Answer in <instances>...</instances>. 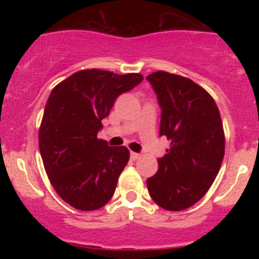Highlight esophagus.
Returning a JSON list of instances; mask_svg holds the SVG:
<instances>
[{"instance_id": "34e87169", "label": "esophagus", "mask_w": 259, "mask_h": 259, "mask_svg": "<svg viewBox=\"0 0 259 259\" xmlns=\"http://www.w3.org/2000/svg\"><path fill=\"white\" fill-rule=\"evenodd\" d=\"M139 158H140V154H139V153L131 152V159H132V161H136V159H139Z\"/></svg>"}]
</instances>
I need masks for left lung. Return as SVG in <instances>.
Segmentation results:
<instances>
[{"label":"left lung","mask_w":259,"mask_h":259,"mask_svg":"<svg viewBox=\"0 0 259 259\" xmlns=\"http://www.w3.org/2000/svg\"><path fill=\"white\" fill-rule=\"evenodd\" d=\"M146 79L162 109L159 136L170 140L146 185L158 206L182 211L205 196L219 172L226 144L221 113L214 98L188 77L157 71Z\"/></svg>","instance_id":"8db88e82"}]
</instances>
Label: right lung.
I'll return each instance as SVG.
<instances>
[{
    "label": "right lung",
    "instance_id": "right-lung-1",
    "mask_svg": "<svg viewBox=\"0 0 259 259\" xmlns=\"http://www.w3.org/2000/svg\"><path fill=\"white\" fill-rule=\"evenodd\" d=\"M141 74L77 71L53 88L38 130V148L53 188L81 211L105 206L130 159L125 146L97 139L116 97L141 83Z\"/></svg>",
    "mask_w": 259,
    "mask_h": 259
}]
</instances>
